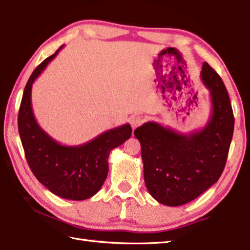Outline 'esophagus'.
<instances>
[{
  "label": "esophagus",
  "instance_id": "obj_1",
  "mask_svg": "<svg viewBox=\"0 0 250 250\" xmlns=\"http://www.w3.org/2000/svg\"><path fill=\"white\" fill-rule=\"evenodd\" d=\"M142 122H143V119L140 116H133V117H131V119H130V125H131V126H132L133 130L135 128H138L139 125H141Z\"/></svg>",
  "mask_w": 250,
  "mask_h": 250
}]
</instances>
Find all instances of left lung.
<instances>
[{
  "instance_id": "8db88e82",
  "label": "left lung",
  "mask_w": 250,
  "mask_h": 250,
  "mask_svg": "<svg viewBox=\"0 0 250 250\" xmlns=\"http://www.w3.org/2000/svg\"><path fill=\"white\" fill-rule=\"evenodd\" d=\"M201 79L211 101L204 128L185 134L149 121L134 130L141 145L146 186L163 205L180 206L195 200L216 183L225 167L234 133L229 96L207 62Z\"/></svg>"
}]
</instances>
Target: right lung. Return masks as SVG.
Segmentation results:
<instances>
[{"mask_svg": "<svg viewBox=\"0 0 250 250\" xmlns=\"http://www.w3.org/2000/svg\"><path fill=\"white\" fill-rule=\"evenodd\" d=\"M55 54L42 62L29 77L19 111V132L27 163L45 188L59 197L87 200L99 191L108 175L110 152L131 137L129 124L104 131L80 146H62L41 128L32 108V84Z\"/></svg>", "mask_w": 250, "mask_h": 250, "instance_id": "add662e5", "label": "right lung"}]
</instances>
